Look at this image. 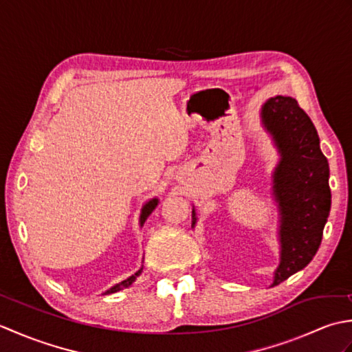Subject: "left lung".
<instances>
[{
    "label": "left lung",
    "mask_w": 352,
    "mask_h": 352,
    "mask_svg": "<svg viewBox=\"0 0 352 352\" xmlns=\"http://www.w3.org/2000/svg\"><path fill=\"white\" fill-rule=\"evenodd\" d=\"M260 116L281 155L272 175L280 214V265L272 283L276 286L307 266L319 250L331 207L330 169L315 125L295 98H269ZM192 219L193 227L195 208Z\"/></svg>",
    "instance_id": "obj_1"
}]
</instances>
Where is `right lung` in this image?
<instances>
[{"instance_id": "right-lung-1", "label": "right lung", "mask_w": 352, "mask_h": 352, "mask_svg": "<svg viewBox=\"0 0 352 352\" xmlns=\"http://www.w3.org/2000/svg\"><path fill=\"white\" fill-rule=\"evenodd\" d=\"M157 204H159V199L157 198H153V199H149L148 203L142 207V212H140V219H139V223H140V227L144 226V222L146 221V218L149 214L153 213V210L154 208L157 207ZM140 272H142V267L139 269V271L134 274V275H131V276H129V278L126 280H124V281H121V283H118V284H115L113 287H110L109 290H106L104 292V295H109V294H115V292H118V290H122V289H125V287H129V286H131V284L134 283V280L138 278V276L140 275Z\"/></svg>"}]
</instances>
